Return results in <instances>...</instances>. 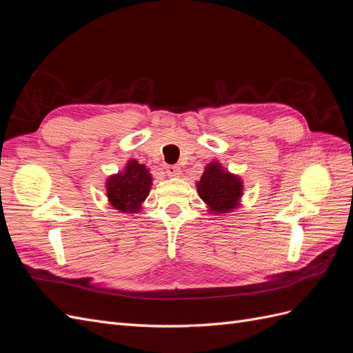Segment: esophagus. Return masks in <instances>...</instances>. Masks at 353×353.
<instances>
[{"label":"esophagus","instance_id":"34e87169","mask_svg":"<svg viewBox=\"0 0 353 353\" xmlns=\"http://www.w3.org/2000/svg\"><path fill=\"white\" fill-rule=\"evenodd\" d=\"M168 176H179L181 175V168L176 165H168L165 168Z\"/></svg>","mask_w":353,"mask_h":353}]
</instances>
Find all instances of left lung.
I'll return each mask as SVG.
<instances>
[{
    "label": "left lung",
    "instance_id": "left-lung-1",
    "mask_svg": "<svg viewBox=\"0 0 353 353\" xmlns=\"http://www.w3.org/2000/svg\"><path fill=\"white\" fill-rule=\"evenodd\" d=\"M199 196L213 212H230L237 208L243 185L240 178L223 170L219 163L212 162L197 183Z\"/></svg>",
    "mask_w": 353,
    "mask_h": 353
}]
</instances>
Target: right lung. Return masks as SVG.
I'll use <instances>...</instances> for the list:
<instances>
[{"label": "right lung", "mask_w": 353, "mask_h": 353, "mask_svg": "<svg viewBox=\"0 0 353 353\" xmlns=\"http://www.w3.org/2000/svg\"><path fill=\"white\" fill-rule=\"evenodd\" d=\"M105 187L113 208L122 212H137L150 193L152 175L144 165L130 160L123 172L110 176Z\"/></svg>", "instance_id": "obj_1"}]
</instances>
